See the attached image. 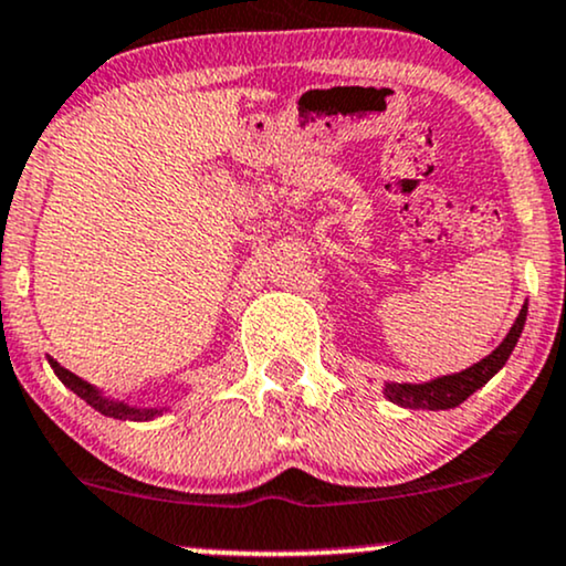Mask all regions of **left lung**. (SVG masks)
I'll return each mask as SVG.
<instances>
[{"label": "left lung", "mask_w": 566, "mask_h": 566, "mask_svg": "<svg viewBox=\"0 0 566 566\" xmlns=\"http://www.w3.org/2000/svg\"><path fill=\"white\" fill-rule=\"evenodd\" d=\"M524 321H527V302H524V307L520 310V317H516L514 325H511L506 338H503V342L497 344L488 357H482L480 363H474L471 368L461 370V374L437 376L423 384H384V395H387L389 402L402 405V408H410V410L458 408V405L469 400L476 389H482L484 384H488L490 378L506 365L511 352L516 347V342H520Z\"/></svg>", "instance_id": "8db88e82"}]
</instances>
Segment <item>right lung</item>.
<instances>
[{"label": "right lung", "mask_w": 566, "mask_h": 566, "mask_svg": "<svg viewBox=\"0 0 566 566\" xmlns=\"http://www.w3.org/2000/svg\"><path fill=\"white\" fill-rule=\"evenodd\" d=\"M50 365L60 381H63L65 387L73 391V395L82 397L86 405H92L97 413H103L108 418H118V421H153V418L166 413V408H137V405H129L124 400H113V397L103 395V389L92 387L90 381H84V378L71 374L69 368H63V365H60L57 360H52V357H50Z\"/></svg>", "instance_id": "right-lung-1"}]
</instances>
